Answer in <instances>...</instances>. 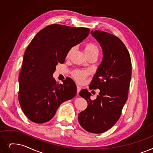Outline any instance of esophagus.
Masks as SVG:
<instances>
[{
	"label": "esophagus",
	"mask_w": 153,
	"mask_h": 153,
	"mask_svg": "<svg viewBox=\"0 0 153 153\" xmlns=\"http://www.w3.org/2000/svg\"><path fill=\"white\" fill-rule=\"evenodd\" d=\"M81 90V88L79 85H77V95L79 94V92H80Z\"/></svg>",
	"instance_id": "34e87169"
}]
</instances>
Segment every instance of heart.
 Returning <instances> with one entry per match:
<instances>
[{
	"label": "heart",
	"mask_w": 153,
	"mask_h": 153,
	"mask_svg": "<svg viewBox=\"0 0 153 153\" xmlns=\"http://www.w3.org/2000/svg\"><path fill=\"white\" fill-rule=\"evenodd\" d=\"M74 48H71L69 50V51L67 53V55H66L67 58H69L71 56V54L73 52V51H74ZM84 49L88 57L92 55L98 56L99 54V49L97 48V46L94 43L88 42L85 44L84 46ZM72 76L76 81H77L79 82H82L84 81V79L86 78V77H87L88 72L85 71L77 69L72 71Z\"/></svg>",
	"instance_id": "heart-1"
}]
</instances>
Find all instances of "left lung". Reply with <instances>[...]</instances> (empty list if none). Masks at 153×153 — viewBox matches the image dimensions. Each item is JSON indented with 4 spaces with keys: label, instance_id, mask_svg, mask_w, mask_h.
Here are the masks:
<instances>
[{
    "label": "left lung",
    "instance_id": "1",
    "mask_svg": "<svg viewBox=\"0 0 153 153\" xmlns=\"http://www.w3.org/2000/svg\"><path fill=\"white\" fill-rule=\"evenodd\" d=\"M91 35L100 44L103 58L89 89L100 92L92 100L87 89L80 91L79 95L88 105L79 114L78 119L85 131L99 134L111 128L121 116L128 99L132 65L129 51L120 39L101 30L92 31Z\"/></svg>",
    "mask_w": 153,
    "mask_h": 153
}]
</instances>
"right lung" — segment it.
I'll return each mask as SVG.
<instances>
[{"instance_id":"1","label":"right lung","mask_w":153,"mask_h":153,"mask_svg":"<svg viewBox=\"0 0 153 153\" xmlns=\"http://www.w3.org/2000/svg\"><path fill=\"white\" fill-rule=\"evenodd\" d=\"M90 30L51 24L40 30L26 49L19 76V102L31 121L42 124L54 116L62 102L76 95L77 87L67 77L57 84L52 74L64 63L69 50L88 37Z\"/></svg>"}]
</instances>
